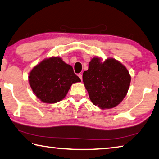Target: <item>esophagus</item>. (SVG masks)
Wrapping results in <instances>:
<instances>
[{"instance_id": "esophagus-1", "label": "esophagus", "mask_w": 159, "mask_h": 159, "mask_svg": "<svg viewBox=\"0 0 159 159\" xmlns=\"http://www.w3.org/2000/svg\"><path fill=\"white\" fill-rule=\"evenodd\" d=\"M78 76H79V77L80 78V79L82 80V79H83V75H82V74H79V75H78Z\"/></svg>"}]
</instances>
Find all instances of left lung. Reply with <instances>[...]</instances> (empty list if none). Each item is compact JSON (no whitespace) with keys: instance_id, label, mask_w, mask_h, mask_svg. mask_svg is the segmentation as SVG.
<instances>
[{"instance_id":"1","label":"left lung","mask_w":159,"mask_h":159,"mask_svg":"<svg viewBox=\"0 0 159 159\" xmlns=\"http://www.w3.org/2000/svg\"><path fill=\"white\" fill-rule=\"evenodd\" d=\"M130 80L127 69L113 58L101 62L100 59L94 57L83 74L90 100L100 109H111L120 104L128 93Z\"/></svg>"}]
</instances>
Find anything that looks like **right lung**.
<instances>
[{"instance_id": "1", "label": "right lung", "mask_w": 159, "mask_h": 159, "mask_svg": "<svg viewBox=\"0 0 159 159\" xmlns=\"http://www.w3.org/2000/svg\"><path fill=\"white\" fill-rule=\"evenodd\" d=\"M29 84L39 99L45 103H56L64 98L71 85L80 82L71 65L53 57L42 61L31 70Z\"/></svg>"}]
</instances>
